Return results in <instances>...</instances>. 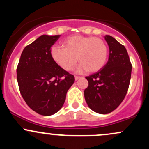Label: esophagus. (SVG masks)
Instances as JSON below:
<instances>
[{"instance_id":"34e87169","label":"esophagus","mask_w":149,"mask_h":149,"mask_svg":"<svg viewBox=\"0 0 149 149\" xmlns=\"http://www.w3.org/2000/svg\"><path fill=\"white\" fill-rule=\"evenodd\" d=\"M80 78H81V77H80V76H75V80H79Z\"/></svg>"}]
</instances>
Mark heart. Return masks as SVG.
<instances>
[{
	"label": "heart",
	"instance_id": "obj_1",
	"mask_svg": "<svg viewBox=\"0 0 149 149\" xmlns=\"http://www.w3.org/2000/svg\"><path fill=\"white\" fill-rule=\"evenodd\" d=\"M61 46L51 49L53 60L64 71H69L80 62L76 71L96 72L107 62L108 48L105 42L97 37L73 35L61 41Z\"/></svg>",
	"mask_w": 149,
	"mask_h": 149
}]
</instances>
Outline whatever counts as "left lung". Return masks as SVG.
Returning <instances> with one entry per match:
<instances>
[{
  "mask_svg": "<svg viewBox=\"0 0 149 149\" xmlns=\"http://www.w3.org/2000/svg\"><path fill=\"white\" fill-rule=\"evenodd\" d=\"M104 38L109 47V60L100 71L85 77L89 84L84 91L88 107L100 114L112 112L123 101L132 72L125 46L111 36L106 35Z\"/></svg>",
  "mask_w": 149,
  "mask_h": 149,
  "instance_id": "8db88e82",
  "label": "left lung"
}]
</instances>
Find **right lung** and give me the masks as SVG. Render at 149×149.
<instances>
[{
    "label": "right lung",
    "instance_id": "1",
    "mask_svg": "<svg viewBox=\"0 0 149 149\" xmlns=\"http://www.w3.org/2000/svg\"><path fill=\"white\" fill-rule=\"evenodd\" d=\"M60 35H42L26 46L17 68L20 93L27 105L42 116H51L62 107L74 76L54 62L51 47Z\"/></svg>",
    "mask_w": 149,
    "mask_h": 149
}]
</instances>
